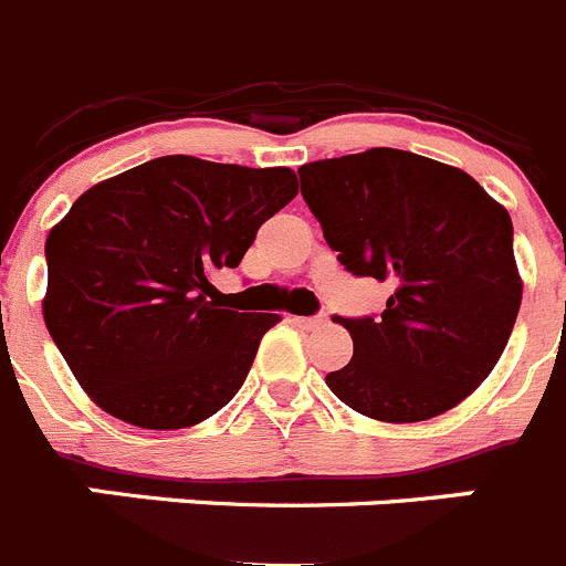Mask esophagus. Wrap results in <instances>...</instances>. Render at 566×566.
Instances as JSON below:
<instances>
[{
    "label": "esophagus",
    "mask_w": 566,
    "mask_h": 566,
    "mask_svg": "<svg viewBox=\"0 0 566 566\" xmlns=\"http://www.w3.org/2000/svg\"><path fill=\"white\" fill-rule=\"evenodd\" d=\"M294 323H297L300 328H305V331H314V328H319L325 319L323 317H294Z\"/></svg>",
    "instance_id": "obj_1"
}]
</instances>
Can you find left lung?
<instances>
[{"mask_svg":"<svg viewBox=\"0 0 566 566\" xmlns=\"http://www.w3.org/2000/svg\"><path fill=\"white\" fill-rule=\"evenodd\" d=\"M339 263L390 280L381 317H334L354 359L325 376L339 401L387 423L427 421L483 385L522 303L513 224L465 170L370 148L297 170Z\"/></svg>","mask_w":566,"mask_h":566,"instance_id":"1","label":"left lung"}]
</instances>
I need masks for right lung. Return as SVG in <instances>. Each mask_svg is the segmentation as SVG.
<instances>
[{"mask_svg": "<svg viewBox=\"0 0 566 566\" xmlns=\"http://www.w3.org/2000/svg\"><path fill=\"white\" fill-rule=\"evenodd\" d=\"M294 196L289 168L174 154L70 207L46 235L44 323L97 407L134 427L185 429L241 390L280 317L224 308L210 280Z\"/></svg>", "mask_w": 566, "mask_h": 566, "instance_id": "1", "label": "right lung"}]
</instances>
